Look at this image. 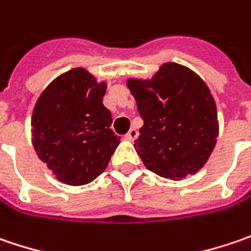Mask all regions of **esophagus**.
Instances as JSON below:
<instances>
[{
    "mask_svg": "<svg viewBox=\"0 0 251 251\" xmlns=\"http://www.w3.org/2000/svg\"><path fill=\"white\" fill-rule=\"evenodd\" d=\"M137 135H139V133H137L136 129H135V127H132V129H129V132L125 135V139L126 140H135V139L137 137Z\"/></svg>",
    "mask_w": 251,
    "mask_h": 251,
    "instance_id": "obj_1",
    "label": "esophagus"
}]
</instances>
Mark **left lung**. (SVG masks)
<instances>
[{"label":"left lung","instance_id":"obj_1","mask_svg":"<svg viewBox=\"0 0 251 251\" xmlns=\"http://www.w3.org/2000/svg\"><path fill=\"white\" fill-rule=\"evenodd\" d=\"M143 119L135 149L147 170L180 180L195 174L216 145V105L206 84L190 69L166 63L151 80L129 78Z\"/></svg>","mask_w":251,"mask_h":251}]
</instances>
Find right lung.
<instances>
[{
  "label": "right lung",
  "mask_w": 251,
  "mask_h": 251,
  "mask_svg": "<svg viewBox=\"0 0 251 251\" xmlns=\"http://www.w3.org/2000/svg\"><path fill=\"white\" fill-rule=\"evenodd\" d=\"M105 82L73 69L48 85L32 115L33 147L56 178L84 185L102 174L119 145L102 104Z\"/></svg>",
  "instance_id": "add662e5"
}]
</instances>
